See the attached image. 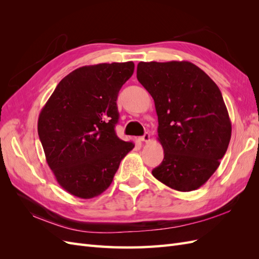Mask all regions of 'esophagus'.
I'll list each match as a JSON object with an SVG mask.
<instances>
[{
    "label": "esophagus",
    "mask_w": 259,
    "mask_h": 259,
    "mask_svg": "<svg viewBox=\"0 0 259 259\" xmlns=\"http://www.w3.org/2000/svg\"><path fill=\"white\" fill-rule=\"evenodd\" d=\"M139 140H140V142L148 143L149 140H150V134H149V133H145V135H144V136L139 137Z\"/></svg>",
    "instance_id": "esophagus-1"
}]
</instances>
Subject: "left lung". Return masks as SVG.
Masks as SVG:
<instances>
[{"instance_id": "obj_1", "label": "left lung", "mask_w": 259, "mask_h": 259, "mask_svg": "<svg viewBox=\"0 0 259 259\" xmlns=\"http://www.w3.org/2000/svg\"><path fill=\"white\" fill-rule=\"evenodd\" d=\"M137 79L154 100L164 159L152 175L171 189L197 190L228 149L231 122L222 93L189 61L144 62Z\"/></svg>"}]
</instances>
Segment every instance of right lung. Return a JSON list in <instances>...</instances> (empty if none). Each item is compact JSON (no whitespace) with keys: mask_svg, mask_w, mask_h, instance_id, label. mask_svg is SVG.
Listing matches in <instances>:
<instances>
[{"mask_svg":"<svg viewBox=\"0 0 259 259\" xmlns=\"http://www.w3.org/2000/svg\"><path fill=\"white\" fill-rule=\"evenodd\" d=\"M133 61L84 66L66 75L38 115L46 162L70 194L92 199L107 190L135 144L116 136V99Z\"/></svg>","mask_w":259,"mask_h":259,"instance_id":"right-lung-1","label":"right lung"}]
</instances>
